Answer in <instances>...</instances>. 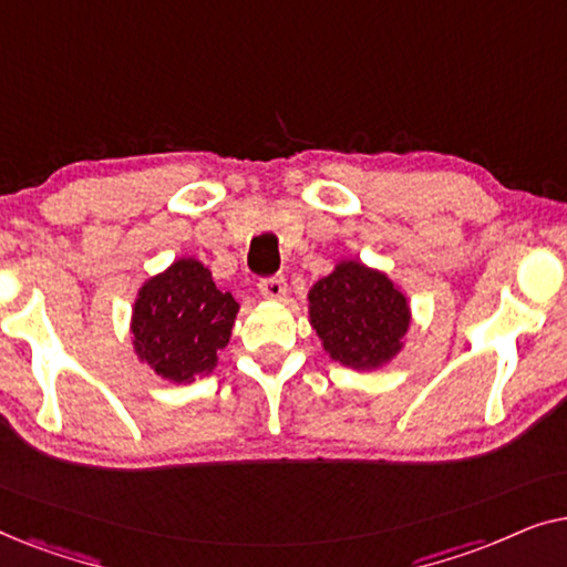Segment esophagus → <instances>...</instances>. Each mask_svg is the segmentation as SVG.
Returning <instances> with one entry per match:
<instances>
[{
	"instance_id": "esophagus-1",
	"label": "esophagus",
	"mask_w": 567,
	"mask_h": 567,
	"mask_svg": "<svg viewBox=\"0 0 567 567\" xmlns=\"http://www.w3.org/2000/svg\"><path fill=\"white\" fill-rule=\"evenodd\" d=\"M258 289L266 299H284L286 278L284 276H266V278H260Z\"/></svg>"
}]
</instances>
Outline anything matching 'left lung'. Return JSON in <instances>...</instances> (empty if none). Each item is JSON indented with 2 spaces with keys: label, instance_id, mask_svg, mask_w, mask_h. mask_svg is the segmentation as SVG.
<instances>
[{
  "label": "left lung",
  "instance_id": "8db88e82",
  "mask_svg": "<svg viewBox=\"0 0 567 567\" xmlns=\"http://www.w3.org/2000/svg\"><path fill=\"white\" fill-rule=\"evenodd\" d=\"M309 317L324 351L346 367L374 369L400 351L410 312L392 281L361 262H340L309 291Z\"/></svg>",
  "mask_w": 567,
  "mask_h": 567
}]
</instances>
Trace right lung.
I'll use <instances>...</instances> for the list:
<instances>
[{"label": "right lung", "instance_id": "1", "mask_svg": "<svg viewBox=\"0 0 567 567\" xmlns=\"http://www.w3.org/2000/svg\"><path fill=\"white\" fill-rule=\"evenodd\" d=\"M237 309L208 268L193 258L177 260L138 291L131 322L138 359L159 377L193 382L214 369L216 353L229 343Z\"/></svg>", "mask_w": 567, "mask_h": 567}]
</instances>
